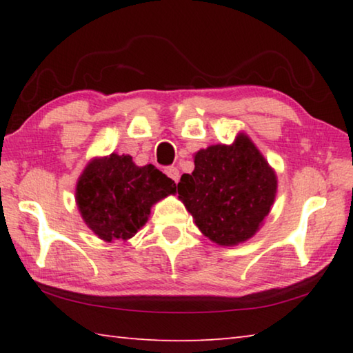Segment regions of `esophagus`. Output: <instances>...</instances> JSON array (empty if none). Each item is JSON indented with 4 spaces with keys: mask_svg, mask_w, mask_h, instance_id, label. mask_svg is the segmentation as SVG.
Returning <instances> with one entry per match:
<instances>
[{
    "mask_svg": "<svg viewBox=\"0 0 353 353\" xmlns=\"http://www.w3.org/2000/svg\"><path fill=\"white\" fill-rule=\"evenodd\" d=\"M166 174H168V177H171L172 181H174L176 183L179 182V177H181V172H179V170L176 168V166H168V168L165 170Z\"/></svg>",
    "mask_w": 353,
    "mask_h": 353,
    "instance_id": "esophagus-1",
    "label": "esophagus"
}]
</instances>
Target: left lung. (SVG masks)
Returning <instances> with one entry per match:
<instances>
[{"mask_svg": "<svg viewBox=\"0 0 353 353\" xmlns=\"http://www.w3.org/2000/svg\"><path fill=\"white\" fill-rule=\"evenodd\" d=\"M277 177L249 137L194 155V171L177 183L179 198L196 225L221 246L249 240L274 204Z\"/></svg>", "mask_w": 353, "mask_h": 353, "instance_id": "left-lung-1", "label": "left lung"}]
</instances>
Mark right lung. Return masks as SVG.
<instances>
[{
    "label": "right lung",
    "mask_w": 353,
    "mask_h": 353,
    "mask_svg": "<svg viewBox=\"0 0 353 353\" xmlns=\"http://www.w3.org/2000/svg\"><path fill=\"white\" fill-rule=\"evenodd\" d=\"M174 191V181L154 165L137 166L130 155L112 154L87 165L76 202L101 240H128L146 223L152 204Z\"/></svg>",
    "instance_id": "right-lung-1"
}]
</instances>
